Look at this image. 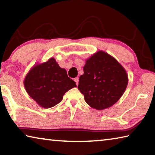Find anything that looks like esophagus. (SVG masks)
Listing matches in <instances>:
<instances>
[{
	"instance_id": "1",
	"label": "esophagus",
	"mask_w": 155,
	"mask_h": 155,
	"mask_svg": "<svg viewBox=\"0 0 155 155\" xmlns=\"http://www.w3.org/2000/svg\"><path fill=\"white\" fill-rule=\"evenodd\" d=\"M74 81H75V83H76V84H77V85H78V77L77 78H75L74 79Z\"/></svg>"
}]
</instances>
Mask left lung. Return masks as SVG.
<instances>
[{
	"instance_id": "obj_1",
	"label": "left lung",
	"mask_w": 155,
	"mask_h": 155,
	"mask_svg": "<svg viewBox=\"0 0 155 155\" xmlns=\"http://www.w3.org/2000/svg\"><path fill=\"white\" fill-rule=\"evenodd\" d=\"M84 74L79 77L78 89L92 108L103 110L121 98L128 85L124 68L104 51H98L86 60Z\"/></svg>"
}]
</instances>
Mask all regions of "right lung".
Instances as JSON below:
<instances>
[{"mask_svg": "<svg viewBox=\"0 0 155 155\" xmlns=\"http://www.w3.org/2000/svg\"><path fill=\"white\" fill-rule=\"evenodd\" d=\"M24 85L28 95L46 109L59 103L66 91L77 87L74 81L68 77L66 70L60 68L54 58L31 68Z\"/></svg>", "mask_w": 155, "mask_h": 155, "instance_id": "1", "label": "right lung"}]
</instances>
